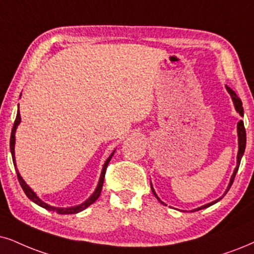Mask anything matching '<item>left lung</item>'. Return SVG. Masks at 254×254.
I'll return each instance as SVG.
<instances>
[{
  "instance_id": "8db88e82",
  "label": "left lung",
  "mask_w": 254,
  "mask_h": 254,
  "mask_svg": "<svg viewBox=\"0 0 254 254\" xmlns=\"http://www.w3.org/2000/svg\"><path fill=\"white\" fill-rule=\"evenodd\" d=\"M226 89H227V91H229V94L231 95V97H232V101H233V103H234V108H236L237 112H239L240 116L243 117V116H244V109H243V103H242V101H240V98L238 97V96H237V94H236V92L233 91L232 89L229 88V86H226ZM237 129H238V145H239L238 156H237V166H236V169H234L232 177H231L230 184H229V186H227V190H226V192L230 190L231 185L233 184L234 177H236L237 171H238L239 165H240V160H242V157H243V155H244V152H245V147H246V131H245V127H244V122H243V121H239L238 127H237ZM151 190H152L153 194L156 195V198L158 199V200L160 201V203L164 204V203H163V201L160 200V199L158 198V195L156 194V192H155V190H153V188H152V184H151ZM226 192H225V194H226ZM221 198H223V197H221ZM221 198H219V199H221ZM219 199H217V200L212 201V203H208V204H206V205H204V206H200V207H198V208H194L193 211H199V210H201V208H205V207L211 206V205L216 204L217 201H219Z\"/></svg>"
}]
</instances>
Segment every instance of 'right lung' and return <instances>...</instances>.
Masks as SVG:
<instances>
[{"label":"right lung","mask_w":254,"mask_h":254,"mask_svg":"<svg viewBox=\"0 0 254 254\" xmlns=\"http://www.w3.org/2000/svg\"><path fill=\"white\" fill-rule=\"evenodd\" d=\"M21 122V116H20V111H17V116H16V120H15V123H14V127H12V130H11V136H10V151H11V157H12V162H14V165H15V170H16V173H17V178H18V182H20V185L22 186V189H23L24 193L27 194V197L30 199V200H33L35 204L40 205L43 208H47L48 211H55V212L60 213V214H73V213H78L81 212V211L85 210L86 207L90 206L92 203H95L96 200H97V198L101 195V191H102V188H103V183H104V177H105V171H107V168H108V164L109 162H110L112 156H114V152L111 153L110 156H109V158L107 159V162H105V164L103 165V170H102V173H101V177H99V182L97 184V188H96V190L94 193L90 195L89 199H86L84 203L77 205V206H72V207H55V206H51V205L44 203V201H42L40 198L37 197V194L35 193V192L31 190L30 188L27 185V183L23 181V178L21 177L20 172L17 171V169H16V164H15V132H16V127H17V125L20 124Z\"/></svg>","instance_id":"1"}]
</instances>
